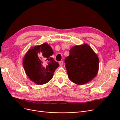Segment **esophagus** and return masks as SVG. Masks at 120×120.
Instances as JSON below:
<instances>
[{
  "label": "esophagus",
  "instance_id": "34e87169",
  "mask_svg": "<svg viewBox=\"0 0 120 120\" xmlns=\"http://www.w3.org/2000/svg\"><path fill=\"white\" fill-rule=\"evenodd\" d=\"M59 64H60V66H63V61H59Z\"/></svg>",
  "mask_w": 120,
  "mask_h": 120
}]
</instances>
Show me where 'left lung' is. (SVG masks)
<instances>
[{"label":"left lung","mask_w":120,"mask_h":120,"mask_svg":"<svg viewBox=\"0 0 120 120\" xmlns=\"http://www.w3.org/2000/svg\"><path fill=\"white\" fill-rule=\"evenodd\" d=\"M99 62L98 56L87 44L72 47L64 60L69 79L77 85L85 84L96 77Z\"/></svg>","instance_id":"left-lung-1"}]
</instances>
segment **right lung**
<instances>
[{
    "instance_id": "right-lung-1",
    "label": "right lung",
    "mask_w": 120,
    "mask_h": 120,
    "mask_svg": "<svg viewBox=\"0 0 120 120\" xmlns=\"http://www.w3.org/2000/svg\"><path fill=\"white\" fill-rule=\"evenodd\" d=\"M52 49L48 43L35 46L29 49L23 60V66L30 80L43 85L52 78L59 64L53 60Z\"/></svg>"
}]
</instances>
